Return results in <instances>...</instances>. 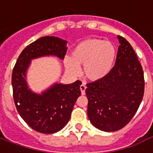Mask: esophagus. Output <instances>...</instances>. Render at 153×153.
Instances as JSON below:
<instances>
[{
  "label": "esophagus",
  "mask_w": 153,
  "mask_h": 153,
  "mask_svg": "<svg viewBox=\"0 0 153 153\" xmlns=\"http://www.w3.org/2000/svg\"><path fill=\"white\" fill-rule=\"evenodd\" d=\"M86 85L85 84H81L80 85V91H81V93L83 94V95H84L85 94V90H86Z\"/></svg>",
  "instance_id": "34e87169"
}]
</instances>
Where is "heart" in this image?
I'll use <instances>...</instances> for the list:
<instances>
[{
  "label": "heart",
  "instance_id": "1",
  "mask_svg": "<svg viewBox=\"0 0 153 153\" xmlns=\"http://www.w3.org/2000/svg\"><path fill=\"white\" fill-rule=\"evenodd\" d=\"M116 58L114 44L98 38L82 41L71 51V59H65L67 71L73 75L79 74V66L83 65V73L92 81L104 79L111 71Z\"/></svg>",
  "mask_w": 153,
  "mask_h": 153
}]
</instances>
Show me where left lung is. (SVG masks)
I'll use <instances>...</instances> for the list:
<instances>
[{"label": "left lung", "mask_w": 153, "mask_h": 153, "mask_svg": "<svg viewBox=\"0 0 153 153\" xmlns=\"http://www.w3.org/2000/svg\"><path fill=\"white\" fill-rule=\"evenodd\" d=\"M120 42L115 66L104 79L87 84L88 116L97 128L120 129L137 112L144 93L143 70L128 41Z\"/></svg>", "instance_id": "1"}]
</instances>
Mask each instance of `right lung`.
Masks as SVG:
<instances>
[{"mask_svg": "<svg viewBox=\"0 0 153 153\" xmlns=\"http://www.w3.org/2000/svg\"><path fill=\"white\" fill-rule=\"evenodd\" d=\"M66 41L56 37H42L23 50L12 72L13 97L22 119L35 131L54 134L65 126L74 105L81 95L77 80L70 84L55 83L42 94L33 93L26 82V72L31 60L46 56H56L63 60L66 53Z\"/></svg>", "mask_w": 153, "mask_h": 153, "instance_id": "obj_1", "label": "right lung"}]
</instances>
